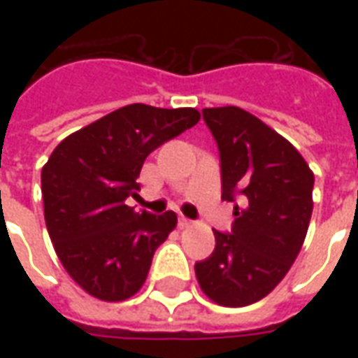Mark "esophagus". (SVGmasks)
<instances>
[{
	"mask_svg": "<svg viewBox=\"0 0 358 358\" xmlns=\"http://www.w3.org/2000/svg\"><path fill=\"white\" fill-rule=\"evenodd\" d=\"M194 224V222H192V220H189V218H186V217H182L178 220V226L180 228H189V226Z\"/></svg>",
	"mask_w": 358,
	"mask_h": 358,
	"instance_id": "1",
	"label": "esophagus"
}]
</instances>
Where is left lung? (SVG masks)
<instances>
[{"instance_id":"1","label":"left lung","mask_w":358,"mask_h":358,"mask_svg":"<svg viewBox=\"0 0 358 358\" xmlns=\"http://www.w3.org/2000/svg\"><path fill=\"white\" fill-rule=\"evenodd\" d=\"M217 140L222 199L234 207L232 232H215V251L195 263L203 293L222 307L266 297L292 268L313 215L315 174L284 136L240 107L203 109Z\"/></svg>"}]
</instances>
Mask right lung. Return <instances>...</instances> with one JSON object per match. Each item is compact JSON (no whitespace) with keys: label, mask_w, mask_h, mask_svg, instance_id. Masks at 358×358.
I'll return each instance as SVG.
<instances>
[{"label":"right lung","mask_w":358,"mask_h":358,"mask_svg":"<svg viewBox=\"0 0 358 358\" xmlns=\"http://www.w3.org/2000/svg\"><path fill=\"white\" fill-rule=\"evenodd\" d=\"M192 107L132 103L113 110L53 149L42 169L45 226L69 276L101 301L140 292L155 249L176 228L172 210L136 213L143 161L199 122Z\"/></svg>","instance_id":"1"}]
</instances>
